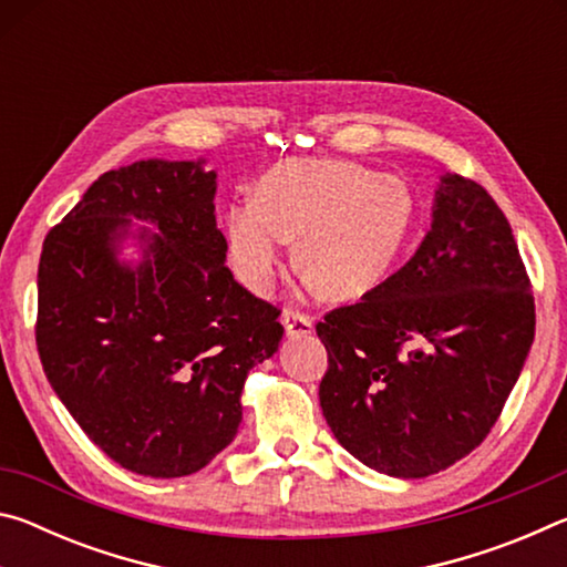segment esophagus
<instances>
[{"instance_id": "obj_1", "label": "esophagus", "mask_w": 567, "mask_h": 567, "mask_svg": "<svg viewBox=\"0 0 567 567\" xmlns=\"http://www.w3.org/2000/svg\"><path fill=\"white\" fill-rule=\"evenodd\" d=\"M282 324L290 338H302V334H312L315 330V320L300 310H285Z\"/></svg>"}]
</instances>
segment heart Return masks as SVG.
I'll use <instances>...</instances> for the list:
<instances>
[{"mask_svg":"<svg viewBox=\"0 0 567 567\" xmlns=\"http://www.w3.org/2000/svg\"><path fill=\"white\" fill-rule=\"evenodd\" d=\"M412 199L400 179L352 162L297 159L260 182L257 199L227 209V237L243 280L267 292L282 272L290 239L297 265L330 297L372 290L400 252Z\"/></svg>","mask_w":567,"mask_h":567,"instance_id":"b5f03b06","label":"heart"}]
</instances>
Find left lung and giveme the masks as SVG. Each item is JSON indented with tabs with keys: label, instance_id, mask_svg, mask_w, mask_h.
Instances as JSON below:
<instances>
[{
	"label": "left lung",
	"instance_id": "1",
	"mask_svg": "<svg viewBox=\"0 0 567 567\" xmlns=\"http://www.w3.org/2000/svg\"><path fill=\"white\" fill-rule=\"evenodd\" d=\"M320 405L338 443L378 473L427 477L483 443L535 338L530 277L485 187L440 179L417 252L318 322Z\"/></svg>",
	"mask_w": 567,
	"mask_h": 567
}]
</instances>
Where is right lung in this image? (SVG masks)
I'll return each mask as SVG.
<instances>
[{
  "mask_svg": "<svg viewBox=\"0 0 567 567\" xmlns=\"http://www.w3.org/2000/svg\"><path fill=\"white\" fill-rule=\"evenodd\" d=\"M215 172L142 159L104 172L40 257L37 350L87 437L150 477L203 470L237 435L243 385L282 340L280 310L239 285L215 217ZM146 260H116L131 217Z\"/></svg>",
  "mask_w": 567,
  "mask_h": 567,
  "instance_id": "right-lung-1",
  "label": "right lung"
}]
</instances>
